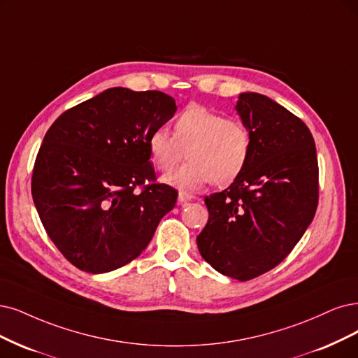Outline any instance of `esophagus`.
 <instances>
[{
    "label": "esophagus",
    "mask_w": 358,
    "mask_h": 358,
    "mask_svg": "<svg viewBox=\"0 0 358 358\" xmlns=\"http://www.w3.org/2000/svg\"><path fill=\"white\" fill-rule=\"evenodd\" d=\"M193 199V194H190V193H187V192H180L178 193V203H186V202H189V201H192Z\"/></svg>",
    "instance_id": "esophagus-1"
}]
</instances>
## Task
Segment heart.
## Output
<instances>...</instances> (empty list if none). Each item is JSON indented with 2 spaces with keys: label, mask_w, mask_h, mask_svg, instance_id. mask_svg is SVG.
<instances>
[{
  "label": "heart",
  "mask_w": 358,
  "mask_h": 358,
  "mask_svg": "<svg viewBox=\"0 0 358 358\" xmlns=\"http://www.w3.org/2000/svg\"><path fill=\"white\" fill-rule=\"evenodd\" d=\"M148 145L153 165L165 174L178 165L186 152L189 161L164 182L180 190H197L209 181L227 186L239 178L249 162L252 138L239 119L194 104L178 115L172 136L156 129Z\"/></svg>",
  "instance_id": "1"
}]
</instances>
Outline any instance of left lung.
<instances>
[{"label":"left lung","mask_w":358,"mask_h":358,"mask_svg":"<svg viewBox=\"0 0 358 358\" xmlns=\"http://www.w3.org/2000/svg\"><path fill=\"white\" fill-rule=\"evenodd\" d=\"M236 110L252 138L249 162L229 189L205 197L209 218L196 242L213 268L245 282L279 266L306 233L319 164L308 127L279 103L242 92Z\"/></svg>","instance_id":"obj_1"}]
</instances>
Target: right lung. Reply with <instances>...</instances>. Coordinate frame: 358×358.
Listing matches in <instances>:
<instances>
[{"label":"right lung","mask_w":358,"mask_h":358,"mask_svg":"<svg viewBox=\"0 0 358 358\" xmlns=\"http://www.w3.org/2000/svg\"><path fill=\"white\" fill-rule=\"evenodd\" d=\"M176 110L165 92L115 87L47 131L32 172L34 203L52 243L79 270L109 273L136 259L176 206L177 190L155 182L148 145Z\"/></svg>","instance_id":"1"}]
</instances>
